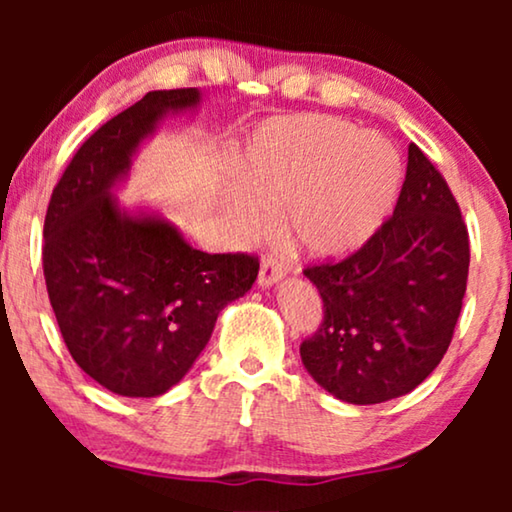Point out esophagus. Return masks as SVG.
<instances>
[{
	"label": "esophagus",
	"instance_id": "1",
	"mask_svg": "<svg viewBox=\"0 0 512 512\" xmlns=\"http://www.w3.org/2000/svg\"><path fill=\"white\" fill-rule=\"evenodd\" d=\"M284 277V265L277 261V258L265 256L261 261V270H258V284L261 286H272L279 279Z\"/></svg>",
	"mask_w": 512,
	"mask_h": 512
}]
</instances>
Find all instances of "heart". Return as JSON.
Listing matches in <instances>:
<instances>
[{
  "mask_svg": "<svg viewBox=\"0 0 512 512\" xmlns=\"http://www.w3.org/2000/svg\"><path fill=\"white\" fill-rule=\"evenodd\" d=\"M401 158L373 132L333 116L279 118L263 128L242 163L235 226L261 233L279 213L286 240L317 258L359 249L389 214Z\"/></svg>",
  "mask_w": 512,
  "mask_h": 512,
  "instance_id": "b5f03b06",
  "label": "heart"
}]
</instances>
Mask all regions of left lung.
Listing matches in <instances>:
<instances>
[{
    "instance_id": "1",
    "label": "left lung",
    "mask_w": 512,
    "mask_h": 512,
    "mask_svg": "<svg viewBox=\"0 0 512 512\" xmlns=\"http://www.w3.org/2000/svg\"><path fill=\"white\" fill-rule=\"evenodd\" d=\"M468 230L454 195L417 144L394 214L342 258L307 265L324 319L300 345L307 373L354 405L408 394L450 347L464 303Z\"/></svg>"
}]
</instances>
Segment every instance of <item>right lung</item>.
<instances>
[{"mask_svg": "<svg viewBox=\"0 0 512 512\" xmlns=\"http://www.w3.org/2000/svg\"><path fill=\"white\" fill-rule=\"evenodd\" d=\"M198 102V88L146 93L81 144L46 209L44 277L62 340L83 373L118 396L174 387L219 312L258 275V256L205 254L172 223L128 216L111 198L160 118Z\"/></svg>", "mask_w": 512, "mask_h": 512, "instance_id": "add662e5", "label": "right lung"}]
</instances>
